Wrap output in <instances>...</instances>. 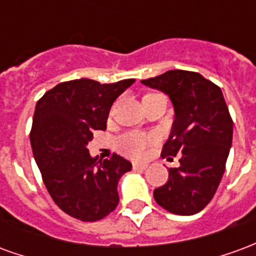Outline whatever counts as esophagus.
I'll return each instance as SVG.
<instances>
[{"label":"esophagus","instance_id":"34e87169","mask_svg":"<svg viewBox=\"0 0 256 256\" xmlns=\"http://www.w3.org/2000/svg\"><path fill=\"white\" fill-rule=\"evenodd\" d=\"M148 166H150V164L145 163V162H134L133 163L134 170H145Z\"/></svg>","mask_w":256,"mask_h":256}]
</instances>
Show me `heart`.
Listing matches in <instances>:
<instances>
[{"instance_id":"1","label":"heart","mask_w":256,"mask_h":256,"mask_svg":"<svg viewBox=\"0 0 256 256\" xmlns=\"http://www.w3.org/2000/svg\"><path fill=\"white\" fill-rule=\"evenodd\" d=\"M150 142H152V137L150 136L132 132L119 138V148L130 156H141L144 155Z\"/></svg>"}]
</instances>
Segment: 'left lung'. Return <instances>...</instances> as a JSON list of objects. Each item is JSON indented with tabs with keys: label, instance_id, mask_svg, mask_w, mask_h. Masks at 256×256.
<instances>
[{
	"label": "left lung",
	"instance_id": "obj_1",
	"mask_svg": "<svg viewBox=\"0 0 256 256\" xmlns=\"http://www.w3.org/2000/svg\"><path fill=\"white\" fill-rule=\"evenodd\" d=\"M166 93L176 112L172 134L162 156H181L168 170L167 182L154 190L160 207L177 215H193L214 198L225 172L233 138V120L220 86L198 72L172 70L141 80Z\"/></svg>",
	"mask_w": 256,
	"mask_h": 256
}]
</instances>
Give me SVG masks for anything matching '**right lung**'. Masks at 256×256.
Here are the masks:
<instances>
[{"label":"right lung","instance_id":"obj_1","mask_svg":"<svg viewBox=\"0 0 256 256\" xmlns=\"http://www.w3.org/2000/svg\"><path fill=\"white\" fill-rule=\"evenodd\" d=\"M133 84L74 79L56 84L36 102L30 133L34 159L53 202L72 218L100 220L119 203L118 182L132 163L116 154L97 160L88 144L96 130H106L112 102Z\"/></svg>","mask_w":256,"mask_h":256}]
</instances>
